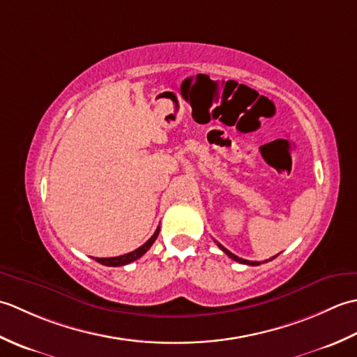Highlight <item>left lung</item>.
<instances>
[{"mask_svg":"<svg viewBox=\"0 0 357 357\" xmlns=\"http://www.w3.org/2000/svg\"><path fill=\"white\" fill-rule=\"evenodd\" d=\"M218 244V247L222 250V252L229 256V257H231L233 261H236V262H239V264H245V265H261V262L259 261H247V259H242V257H238L236 255H233L231 252H229V250H227L225 247H222L221 244H219V242H216ZM276 257V256H275ZM275 257H271V259H275ZM271 259H268V261H271ZM268 261H264V262H268Z\"/></svg>","mask_w":357,"mask_h":357,"instance_id":"8db88e82","label":"left lung"}]
</instances>
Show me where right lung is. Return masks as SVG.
Segmentation results:
<instances>
[{
	"label": "right lung",
	"instance_id": "obj_1",
	"mask_svg": "<svg viewBox=\"0 0 357 357\" xmlns=\"http://www.w3.org/2000/svg\"><path fill=\"white\" fill-rule=\"evenodd\" d=\"M158 234H159V227L156 229V231L153 233V236H151V238L146 242V244H142L139 248L133 250V252L127 253V255H123V256H115V257H96L95 261L102 264V265H107V267H121V265L130 264V262H133V261H136V259H139V257H141L144 253H146L151 245H153V242L156 241Z\"/></svg>",
	"mask_w": 357,
	"mask_h": 357
}]
</instances>
